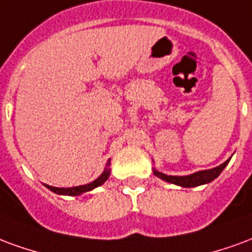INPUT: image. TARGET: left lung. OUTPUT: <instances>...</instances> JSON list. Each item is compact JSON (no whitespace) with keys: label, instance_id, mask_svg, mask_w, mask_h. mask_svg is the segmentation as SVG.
Here are the masks:
<instances>
[{"label":"left lung","instance_id":"1","mask_svg":"<svg viewBox=\"0 0 252 252\" xmlns=\"http://www.w3.org/2000/svg\"><path fill=\"white\" fill-rule=\"evenodd\" d=\"M229 162L225 161L224 164H221L218 168L209 169V170H201V172H196L193 174H189V176H168V174L159 173L157 170H154V174L159 177V179L165 180L168 183H172V184L180 185V187H184V188H192V187H197V185L207 184V183H211L214 181L218 176H219L223 169L227 166V164Z\"/></svg>","mask_w":252,"mask_h":252}]
</instances>
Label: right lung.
I'll list each match as a JSON object with an SVG mask.
<instances>
[{
	"label": "right lung",
	"mask_w": 252,
	"mask_h": 252,
	"mask_svg": "<svg viewBox=\"0 0 252 252\" xmlns=\"http://www.w3.org/2000/svg\"><path fill=\"white\" fill-rule=\"evenodd\" d=\"M108 162H107V168L104 169V172L100 174V177L90 183L87 185H80V187H72V188H55V187H49V185H45L49 190H52L55 193L58 194H67V196H78V194H82L84 192H88V190H93L94 188H96L99 185H102L108 179L110 176V169H108Z\"/></svg>",
	"instance_id": "right-lung-1"
}]
</instances>
